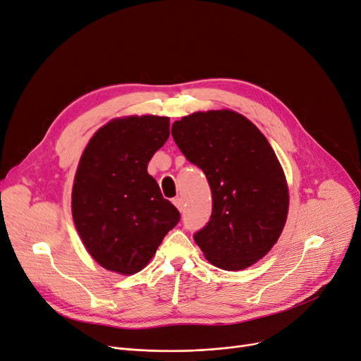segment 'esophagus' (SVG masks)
Returning <instances> with one entry per match:
<instances>
[{"label": "esophagus", "instance_id": "34e87169", "mask_svg": "<svg viewBox=\"0 0 361 361\" xmlns=\"http://www.w3.org/2000/svg\"><path fill=\"white\" fill-rule=\"evenodd\" d=\"M174 204L177 206V209H178L180 212H183V209H184V200H183V197L174 199Z\"/></svg>", "mask_w": 361, "mask_h": 361}]
</instances>
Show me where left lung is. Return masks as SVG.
<instances>
[{"instance_id":"8db88e82","label":"left lung","mask_w":361,"mask_h":361,"mask_svg":"<svg viewBox=\"0 0 361 361\" xmlns=\"http://www.w3.org/2000/svg\"><path fill=\"white\" fill-rule=\"evenodd\" d=\"M171 133L212 192V214L195 233L196 244L215 267L245 269L272 249L287 221L288 188L274 149L230 109L195 112Z\"/></svg>"}]
</instances>
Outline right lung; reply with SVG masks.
<instances>
[{
    "mask_svg": "<svg viewBox=\"0 0 361 361\" xmlns=\"http://www.w3.org/2000/svg\"><path fill=\"white\" fill-rule=\"evenodd\" d=\"M168 137V117L118 118L94 133L83 152L71 193L73 219L90 256L108 271H142L180 221L147 174V162Z\"/></svg>",
    "mask_w": 361,
    "mask_h": 361,
    "instance_id": "add662e5",
    "label": "right lung"
}]
</instances>
